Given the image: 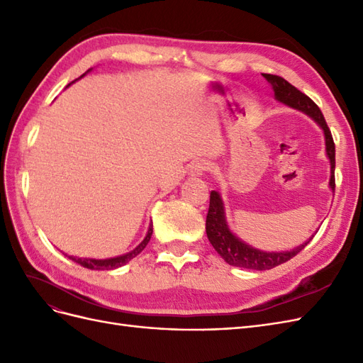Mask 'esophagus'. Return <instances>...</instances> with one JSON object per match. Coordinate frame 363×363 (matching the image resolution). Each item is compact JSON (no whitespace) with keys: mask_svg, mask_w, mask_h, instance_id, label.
<instances>
[{"mask_svg":"<svg viewBox=\"0 0 363 363\" xmlns=\"http://www.w3.org/2000/svg\"><path fill=\"white\" fill-rule=\"evenodd\" d=\"M208 169V163L206 160H196L191 164V175L194 177H200Z\"/></svg>","mask_w":363,"mask_h":363,"instance_id":"34e87169","label":"esophagus"}]
</instances>
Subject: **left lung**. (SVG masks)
Masks as SVG:
<instances>
[{"instance_id":"left-lung-1","label":"left lung","mask_w":363,"mask_h":363,"mask_svg":"<svg viewBox=\"0 0 363 363\" xmlns=\"http://www.w3.org/2000/svg\"><path fill=\"white\" fill-rule=\"evenodd\" d=\"M263 77H265V79L271 83L274 94H276V98L279 101L288 104L294 108H298V111L309 115L324 130L327 155L332 163L330 186L335 191V142H333L332 131L328 128L320 107H318L306 94H303L289 82L284 80L283 77L272 75V74H263ZM206 233L208 240H211L212 247L216 250L218 255L228 263V265L245 268V269H256V271L272 269L281 265V263L291 260L292 257L298 255V252L309 244L313 238L312 236L307 242H304L298 248L286 251V252H265L256 248H251L250 245L244 244L242 240H239L232 232H230L224 218V207H223L221 196H219V194L215 191L211 192V204H208V212L206 216Z\"/></svg>"}]
</instances>
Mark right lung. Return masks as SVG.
I'll return each mask as SVG.
<instances>
[{
    "mask_svg": "<svg viewBox=\"0 0 363 363\" xmlns=\"http://www.w3.org/2000/svg\"><path fill=\"white\" fill-rule=\"evenodd\" d=\"M151 235H152V224L150 225L148 228V233L145 236V239L142 240V242L131 251V252H127V255L124 256H119V257H113V259H104V260H96V259H79V257H72L69 256L71 260H74L75 263H79V265H82L83 268H87V269H98V271H103V269H115V268H119L125 265L127 262H130L133 257H136L139 252L144 250L147 247V244L150 242L151 239Z\"/></svg>",
    "mask_w": 363,
    "mask_h": 363,
    "instance_id": "obj_1",
    "label": "right lung"
}]
</instances>
